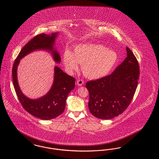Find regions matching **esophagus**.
Returning a JSON list of instances; mask_svg holds the SVG:
<instances>
[{"mask_svg":"<svg viewBox=\"0 0 159 159\" xmlns=\"http://www.w3.org/2000/svg\"><path fill=\"white\" fill-rule=\"evenodd\" d=\"M84 83V82L83 80H78L77 81V84L79 86H81Z\"/></svg>","mask_w":159,"mask_h":159,"instance_id":"obj_1","label":"esophagus"}]
</instances>
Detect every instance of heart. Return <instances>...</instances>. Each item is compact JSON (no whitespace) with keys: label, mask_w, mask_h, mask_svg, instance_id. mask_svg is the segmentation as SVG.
<instances>
[{"label":"heart","mask_w":159,"mask_h":159,"mask_svg":"<svg viewBox=\"0 0 159 159\" xmlns=\"http://www.w3.org/2000/svg\"><path fill=\"white\" fill-rule=\"evenodd\" d=\"M63 60L70 72L77 70L78 63L82 64L84 76L97 79L111 72L118 62V57L115 51L100 44H80L76 46L73 52L66 49Z\"/></svg>","instance_id":"obj_1"}]
</instances>
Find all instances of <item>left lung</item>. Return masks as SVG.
<instances>
[{
	"label": "left lung",
	"instance_id": "1",
	"mask_svg": "<svg viewBox=\"0 0 159 159\" xmlns=\"http://www.w3.org/2000/svg\"><path fill=\"white\" fill-rule=\"evenodd\" d=\"M126 49L127 57L111 75L86 83L89 108L98 118L111 120L122 114L135 94L139 66L132 51Z\"/></svg>",
	"mask_w": 159,
	"mask_h": 159
}]
</instances>
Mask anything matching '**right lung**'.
I'll return each instance as SVG.
<instances>
[{
    "label": "right lung",
    "instance_id": "obj_1",
    "mask_svg": "<svg viewBox=\"0 0 159 159\" xmlns=\"http://www.w3.org/2000/svg\"><path fill=\"white\" fill-rule=\"evenodd\" d=\"M58 33L50 35L39 34L27 43L16 59L12 68L13 82L15 91L21 104L31 115L43 120L57 118L65 110L67 96L75 86V79L63 72L58 66H55L52 86L47 94L37 99H31L21 91L17 81V69L20 61L25 55L37 50L51 52L53 60L61 62L58 51L53 48L55 40Z\"/></svg>",
    "mask_w": 159,
    "mask_h": 159
}]
</instances>
